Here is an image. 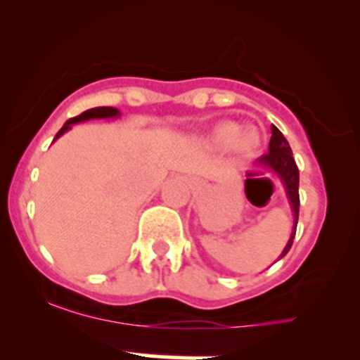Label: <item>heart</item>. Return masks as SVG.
I'll return each instance as SVG.
<instances>
[{
	"label": "heart",
	"instance_id": "heart-1",
	"mask_svg": "<svg viewBox=\"0 0 360 360\" xmlns=\"http://www.w3.org/2000/svg\"><path fill=\"white\" fill-rule=\"evenodd\" d=\"M212 145L217 148H231L240 159H251L258 155L263 145V136L258 127L238 125L237 122H221L210 132Z\"/></svg>",
	"mask_w": 360,
	"mask_h": 360
}]
</instances>
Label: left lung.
Segmentation results:
<instances>
[{"label":"left lung","instance_id":"8db88e82","mask_svg":"<svg viewBox=\"0 0 360 360\" xmlns=\"http://www.w3.org/2000/svg\"><path fill=\"white\" fill-rule=\"evenodd\" d=\"M258 166L266 167V169L272 171L277 178L281 180L283 187L286 191V196H288L290 207H292L293 212V229L292 235H290V240L286 244V248L283 249L281 252L279 259L283 256H286V252L290 251L293 244V238H295V231H297V222H299V205H300V198H299V167H297L295 159L292 157V148H290L288 141L281 131L277 129L276 125H272V138H270L269 143V153H265L263 157H259L256 160ZM248 186V182H245Z\"/></svg>","mask_w":360,"mask_h":360}]
</instances>
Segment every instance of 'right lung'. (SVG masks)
<instances>
[{
	"instance_id": "1",
	"label": "right lung",
	"mask_w": 360,
	"mask_h": 360,
	"mask_svg": "<svg viewBox=\"0 0 360 360\" xmlns=\"http://www.w3.org/2000/svg\"><path fill=\"white\" fill-rule=\"evenodd\" d=\"M120 116V111L116 108H94V109H88V111L81 112L79 116H74V118L67 120L65 122V125L61 127L60 131H58L56 138H54V141H56L60 136H63L65 132L70 131L72 125H75V123H81V122H86V120H97V118H118Z\"/></svg>"
}]
</instances>
